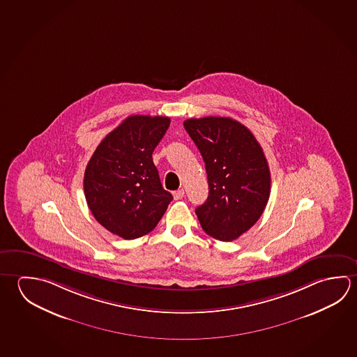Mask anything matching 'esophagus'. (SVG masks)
Here are the masks:
<instances>
[{
	"label": "esophagus",
	"mask_w": 357,
	"mask_h": 357,
	"mask_svg": "<svg viewBox=\"0 0 357 357\" xmlns=\"http://www.w3.org/2000/svg\"><path fill=\"white\" fill-rule=\"evenodd\" d=\"M173 197H174V199L179 200L184 197V190L183 189H178L176 190L174 193H173Z\"/></svg>",
	"instance_id": "esophagus-1"
}]
</instances>
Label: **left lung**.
<instances>
[{
    "label": "left lung",
    "instance_id": "1",
    "mask_svg": "<svg viewBox=\"0 0 357 357\" xmlns=\"http://www.w3.org/2000/svg\"><path fill=\"white\" fill-rule=\"evenodd\" d=\"M184 128L206 163L209 195L195 214L208 236L231 242L262 215L271 173L262 148L248 128L219 116L188 119Z\"/></svg>",
    "mask_w": 357,
    "mask_h": 357
}]
</instances>
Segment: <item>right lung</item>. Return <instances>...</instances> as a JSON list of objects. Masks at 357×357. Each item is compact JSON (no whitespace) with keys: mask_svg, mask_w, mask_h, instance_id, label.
Returning a JSON list of instances; mask_svg holds the SVG:
<instances>
[{"mask_svg":"<svg viewBox=\"0 0 357 357\" xmlns=\"http://www.w3.org/2000/svg\"><path fill=\"white\" fill-rule=\"evenodd\" d=\"M169 124L167 116H128L90 158L84 174L86 203L113 234L124 239L148 234L173 199L151 158Z\"/></svg>","mask_w":357,"mask_h":357,"instance_id":"obj_1","label":"right lung"}]
</instances>
